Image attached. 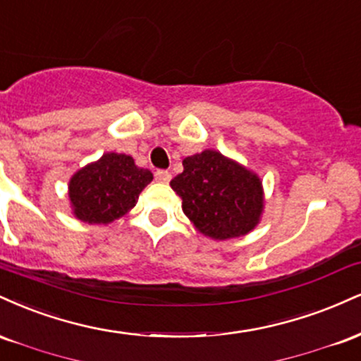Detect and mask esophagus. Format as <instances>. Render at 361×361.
<instances>
[{"instance_id": "34e87169", "label": "esophagus", "mask_w": 361, "mask_h": 361, "mask_svg": "<svg viewBox=\"0 0 361 361\" xmlns=\"http://www.w3.org/2000/svg\"><path fill=\"white\" fill-rule=\"evenodd\" d=\"M172 179V173L169 171H157L155 172V180L162 182V184H167Z\"/></svg>"}]
</instances>
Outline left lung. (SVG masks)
Wrapping results in <instances>:
<instances>
[{
	"label": "left lung",
	"mask_w": 361,
	"mask_h": 361,
	"mask_svg": "<svg viewBox=\"0 0 361 361\" xmlns=\"http://www.w3.org/2000/svg\"><path fill=\"white\" fill-rule=\"evenodd\" d=\"M182 165L184 171L171 180V188L197 231L213 240H230L260 223L264 188L255 172L216 150L185 157Z\"/></svg>",
	"instance_id": "8db88e82"
}]
</instances>
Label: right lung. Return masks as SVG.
Listing matches in <instances>:
<instances>
[{
  "label": "right lung",
  "mask_w": 361,
  "mask_h": 361,
  "mask_svg": "<svg viewBox=\"0 0 361 361\" xmlns=\"http://www.w3.org/2000/svg\"><path fill=\"white\" fill-rule=\"evenodd\" d=\"M152 179V172L137 167L130 155L109 152L71 177L72 213L89 224L111 223L137 204Z\"/></svg>",
  "instance_id": "obj_1"
}]
</instances>
